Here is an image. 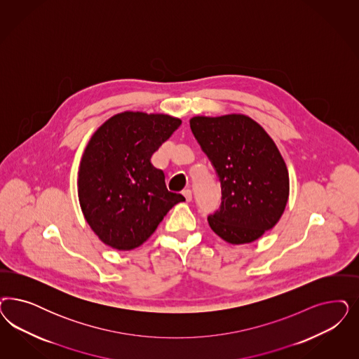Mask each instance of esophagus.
I'll return each mask as SVG.
<instances>
[{
  "label": "esophagus",
  "instance_id": "obj_1",
  "mask_svg": "<svg viewBox=\"0 0 359 359\" xmlns=\"http://www.w3.org/2000/svg\"><path fill=\"white\" fill-rule=\"evenodd\" d=\"M182 194H184V197H185L187 202H190V201L193 199V193H191V190H190V189H186V190H184V191H182Z\"/></svg>",
  "mask_w": 359,
  "mask_h": 359
}]
</instances>
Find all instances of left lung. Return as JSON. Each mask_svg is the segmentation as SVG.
<instances>
[{
    "mask_svg": "<svg viewBox=\"0 0 359 359\" xmlns=\"http://www.w3.org/2000/svg\"><path fill=\"white\" fill-rule=\"evenodd\" d=\"M190 128L219 178L222 203L211 230L231 244L255 242L281 218L290 197L288 169L269 135L241 114L194 116Z\"/></svg>",
    "mask_w": 359,
    "mask_h": 359,
    "instance_id": "obj_1",
    "label": "left lung"
}]
</instances>
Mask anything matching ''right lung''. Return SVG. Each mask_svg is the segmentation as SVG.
Here are the masks:
<instances>
[{
	"label": "right lung",
	"mask_w": 359,
	"mask_h": 359,
	"mask_svg": "<svg viewBox=\"0 0 359 359\" xmlns=\"http://www.w3.org/2000/svg\"><path fill=\"white\" fill-rule=\"evenodd\" d=\"M163 114L121 112L88 141L79 168L83 215L103 243L130 251L149 239L168 211L184 202L165 185L151 157L181 126Z\"/></svg>",
	"instance_id": "1"
}]
</instances>
